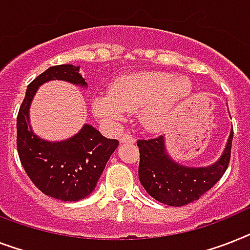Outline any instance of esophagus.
Masks as SVG:
<instances>
[{"label": "esophagus", "mask_w": 250, "mask_h": 250, "mask_svg": "<svg viewBox=\"0 0 250 250\" xmlns=\"http://www.w3.org/2000/svg\"><path fill=\"white\" fill-rule=\"evenodd\" d=\"M121 143H135V137L131 133H125L121 136Z\"/></svg>", "instance_id": "1"}]
</instances>
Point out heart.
I'll return each instance as SVG.
<instances>
[{
	"label": "heart",
	"mask_w": 250,
	"mask_h": 250,
	"mask_svg": "<svg viewBox=\"0 0 250 250\" xmlns=\"http://www.w3.org/2000/svg\"><path fill=\"white\" fill-rule=\"evenodd\" d=\"M191 92L188 79L163 72L137 73L122 77L110 92L92 97L93 114L106 123L123 121L127 111H141V121L149 129H159L172 110Z\"/></svg>",
	"instance_id": "heart-1"
}]
</instances>
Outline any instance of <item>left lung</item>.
I'll use <instances>...</instances> for the list:
<instances>
[{"instance_id":"1","label":"left lung","mask_w":250,"mask_h":250,"mask_svg":"<svg viewBox=\"0 0 250 250\" xmlns=\"http://www.w3.org/2000/svg\"><path fill=\"white\" fill-rule=\"evenodd\" d=\"M234 129L224 154L208 167H186L176 163L166 151L164 137L139 140L140 182L151 198L171 207L186 206L212 188L226 172L231 157Z\"/></svg>"}]
</instances>
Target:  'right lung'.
<instances>
[{
  "mask_svg": "<svg viewBox=\"0 0 250 250\" xmlns=\"http://www.w3.org/2000/svg\"><path fill=\"white\" fill-rule=\"evenodd\" d=\"M66 81L81 87L87 83L79 66L55 65L28 84L16 118V146L24 171L41 191L62 202H77L96 188L118 140L106 139L90 125L73 137L50 143L34 135L29 125V106L38 87L48 81Z\"/></svg>",
  "mask_w": 250,
  "mask_h": 250,
  "instance_id": "add662e5",
  "label": "right lung"
}]
</instances>
